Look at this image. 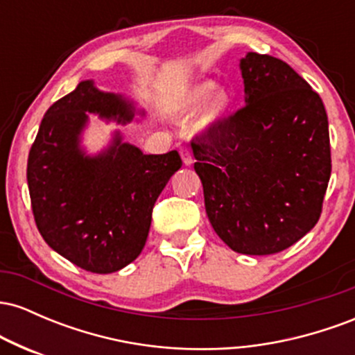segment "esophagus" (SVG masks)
<instances>
[{
    "label": "esophagus",
    "instance_id": "1",
    "mask_svg": "<svg viewBox=\"0 0 355 355\" xmlns=\"http://www.w3.org/2000/svg\"><path fill=\"white\" fill-rule=\"evenodd\" d=\"M180 157H182V162L185 166H190L191 164H193V158H191L190 150L187 148V146H182L180 148Z\"/></svg>",
    "mask_w": 355,
    "mask_h": 355
}]
</instances>
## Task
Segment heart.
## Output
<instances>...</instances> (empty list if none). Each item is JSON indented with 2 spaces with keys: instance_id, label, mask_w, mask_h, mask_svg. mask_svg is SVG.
Masks as SVG:
<instances>
[{
  "instance_id": "heart-1",
  "label": "heart",
  "mask_w": 355,
  "mask_h": 355,
  "mask_svg": "<svg viewBox=\"0 0 355 355\" xmlns=\"http://www.w3.org/2000/svg\"><path fill=\"white\" fill-rule=\"evenodd\" d=\"M235 107L234 95L227 88H217L214 80H202L191 83L173 103V115L180 120H190L198 112V130L209 132L230 116Z\"/></svg>"
}]
</instances>
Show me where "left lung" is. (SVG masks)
Instances as JSON below:
<instances>
[{
	"instance_id": "obj_1",
	"label": "left lung",
	"mask_w": 355,
	"mask_h": 355,
	"mask_svg": "<svg viewBox=\"0 0 355 355\" xmlns=\"http://www.w3.org/2000/svg\"><path fill=\"white\" fill-rule=\"evenodd\" d=\"M245 107L191 141L205 210L234 252L270 255L317 223L331 178L320 96L279 58L240 60Z\"/></svg>"
}]
</instances>
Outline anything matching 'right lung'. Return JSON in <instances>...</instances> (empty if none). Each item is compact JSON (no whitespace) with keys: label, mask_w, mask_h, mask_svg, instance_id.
<instances>
[{"label":"right lung","mask_w":355,"mask_h":355,"mask_svg":"<svg viewBox=\"0 0 355 355\" xmlns=\"http://www.w3.org/2000/svg\"><path fill=\"white\" fill-rule=\"evenodd\" d=\"M89 115L126 125L135 101L80 81L44 113L28 157V189L44 242L71 263L112 274L144 250L158 195L182 166L177 150L145 155L118 130L98 153L81 145Z\"/></svg>","instance_id":"1"}]
</instances>
